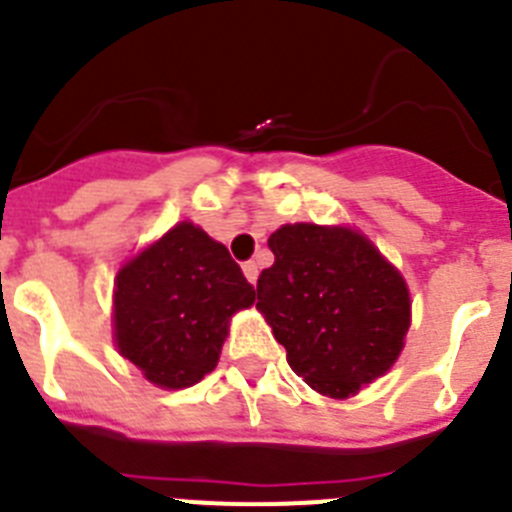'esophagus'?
<instances>
[{"label":"esophagus","mask_w":512,"mask_h":512,"mask_svg":"<svg viewBox=\"0 0 512 512\" xmlns=\"http://www.w3.org/2000/svg\"><path fill=\"white\" fill-rule=\"evenodd\" d=\"M243 274H246L248 282L256 284V279H259V266H256V261H246L243 264Z\"/></svg>","instance_id":"1"}]
</instances>
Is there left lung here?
Here are the masks:
<instances>
[{"label": "left lung", "instance_id": "obj_1", "mask_svg": "<svg viewBox=\"0 0 512 512\" xmlns=\"http://www.w3.org/2000/svg\"><path fill=\"white\" fill-rule=\"evenodd\" d=\"M256 295L274 338L312 390L348 397L382 377L410 328L408 287L364 235L310 223L271 233Z\"/></svg>", "mask_w": 512, "mask_h": 512}]
</instances>
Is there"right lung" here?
I'll return each mask as SVG.
<instances>
[{
    "label": "right lung",
    "instance_id": "1",
    "mask_svg": "<svg viewBox=\"0 0 512 512\" xmlns=\"http://www.w3.org/2000/svg\"><path fill=\"white\" fill-rule=\"evenodd\" d=\"M253 300L256 289L228 248L179 223L117 274V348L148 382L189 387L215 369L230 315Z\"/></svg>",
    "mask_w": 512,
    "mask_h": 512
}]
</instances>
